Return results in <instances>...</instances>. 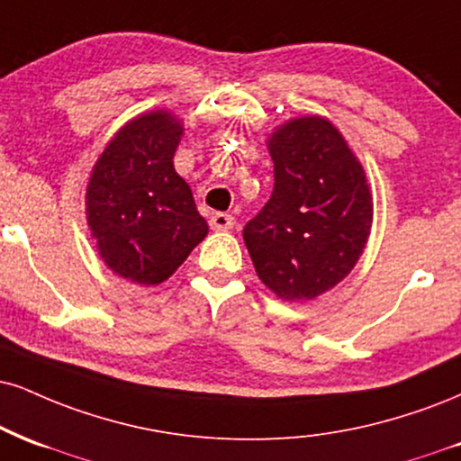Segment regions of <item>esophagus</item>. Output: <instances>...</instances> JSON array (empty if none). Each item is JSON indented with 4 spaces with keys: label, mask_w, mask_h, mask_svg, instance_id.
Returning a JSON list of instances; mask_svg holds the SVG:
<instances>
[{
    "label": "esophagus",
    "mask_w": 461,
    "mask_h": 461,
    "mask_svg": "<svg viewBox=\"0 0 461 461\" xmlns=\"http://www.w3.org/2000/svg\"><path fill=\"white\" fill-rule=\"evenodd\" d=\"M234 225H236V219L227 212H214L210 216V227H212L214 231H227Z\"/></svg>",
    "instance_id": "obj_1"
}]
</instances>
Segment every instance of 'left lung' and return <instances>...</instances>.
<instances>
[{
    "instance_id": "obj_1",
    "label": "left lung",
    "mask_w": 461,
    "mask_h": 461,
    "mask_svg": "<svg viewBox=\"0 0 461 461\" xmlns=\"http://www.w3.org/2000/svg\"><path fill=\"white\" fill-rule=\"evenodd\" d=\"M275 188L242 230L259 281L281 301H313L365 251L374 197L363 163L329 118L298 115L268 135Z\"/></svg>"
}]
</instances>
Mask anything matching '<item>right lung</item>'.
<instances>
[{"instance_id": "obj_1", "label": "right lung", "mask_w": 461, "mask_h": 461, "mask_svg": "<svg viewBox=\"0 0 461 461\" xmlns=\"http://www.w3.org/2000/svg\"><path fill=\"white\" fill-rule=\"evenodd\" d=\"M185 124L169 109L126 122L98 154L86 188V219L109 270L158 285L208 234L174 154Z\"/></svg>"}]
</instances>
